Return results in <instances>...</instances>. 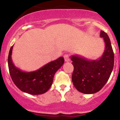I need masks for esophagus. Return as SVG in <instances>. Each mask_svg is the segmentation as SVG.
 Here are the masks:
<instances>
[{"label":"esophagus","mask_w":120,"mask_h":120,"mask_svg":"<svg viewBox=\"0 0 120 120\" xmlns=\"http://www.w3.org/2000/svg\"><path fill=\"white\" fill-rule=\"evenodd\" d=\"M64 59L65 61H66V62L70 61V58H69V56H68V54H64Z\"/></svg>","instance_id":"34e87169"}]
</instances>
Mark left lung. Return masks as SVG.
Masks as SVG:
<instances>
[{"label":"left lung","instance_id":"obj_1","mask_svg":"<svg viewBox=\"0 0 120 120\" xmlns=\"http://www.w3.org/2000/svg\"><path fill=\"white\" fill-rule=\"evenodd\" d=\"M100 37L105 43V49L101 57L90 60L78 55L71 56L74 66L72 74L73 85L84 94H94L104 87L110 78L114 67V55L109 36L101 31Z\"/></svg>","mask_w":120,"mask_h":120}]
</instances>
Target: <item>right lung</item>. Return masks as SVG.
<instances>
[{"instance_id": "1", "label": "right lung", "mask_w": 120, "mask_h": 120, "mask_svg": "<svg viewBox=\"0 0 120 120\" xmlns=\"http://www.w3.org/2000/svg\"><path fill=\"white\" fill-rule=\"evenodd\" d=\"M12 46L8 56L9 73L15 84L21 91L32 95L44 94L52 86L56 72L63 66V57L50 61L33 71H23L15 66L11 60Z\"/></svg>"}]
</instances>
